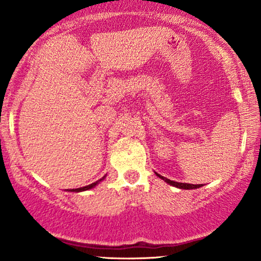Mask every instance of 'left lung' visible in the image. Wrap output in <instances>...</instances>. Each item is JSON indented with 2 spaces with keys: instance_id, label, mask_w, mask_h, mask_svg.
<instances>
[{
  "instance_id": "8db88e82",
  "label": "left lung",
  "mask_w": 261,
  "mask_h": 261,
  "mask_svg": "<svg viewBox=\"0 0 261 261\" xmlns=\"http://www.w3.org/2000/svg\"><path fill=\"white\" fill-rule=\"evenodd\" d=\"M155 175H157L158 178L163 179L164 181L168 182V184L172 185V187H175V188H179V189H184V190H191V189H197V188L202 187V184H189V182H178V181H174V180H170V179L164 178V176L158 174V173H155Z\"/></svg>"
}]
</instances>
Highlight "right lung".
Wrapping results in <instances>:
<instances>
[{"label":"right lung","mask_w":261,"mask_h":261,"mask_svg":"<svg viewBox=\"0 0 261 261\" xmlns=\"http://www.w3.org/2000/svg\"><path fill=\"white\" fill-rule=\"evenodd\" d=\"M103 180V179H100V180H98V181H95V182H92L91 185H87V187H83V188H80V189H77V190H74V191H79V193H81V191H86V190H89V189H93L95 187V185H98L99 184V182Z\"/></svg>","instance_id":"right-lung-1"}]
</instances>
